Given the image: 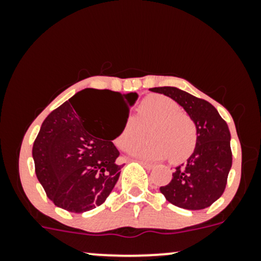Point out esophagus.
Wrapping results in <instances>:
<instances>
[{
	"label": "esophagus",
	"instance_id": "esophagus-1",
	"mask_svg": "<svg viewBox=\"0 0 261 261\" xmlns=\"http://www.w3.org/2000/svg\"><path fill=\"white\" fill-rule=\"evenodd\" d=\"M139 163L142 164V166L145 167L146 169H148V170L153 168V164H152V163H148V162H145V161H139Z\"/></svg>",
	"mask_w": 261,
	"mask_h": 261
}]
</instances>
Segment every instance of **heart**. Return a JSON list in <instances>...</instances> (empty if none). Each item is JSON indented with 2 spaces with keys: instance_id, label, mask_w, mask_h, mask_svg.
Segmentation results:
<instances>
[{
  "instance_id": "heart-1",
  "label": "heart",
  "mask_w": 261,
  "mask_h": 261,
  "mask_svg": "<svg viewBox=\"0 0 261 261\" xmlns=\"http://www.w3.org/2000/svg\"><path fill=\"white\" fill-rule=\"evenodd\" d=\"M148 128L151 141L137 145L130 154L146 161H160L169 157L173 163L187 161L197 146V126L194 119L175 100L162 94L147 95L139 107L137 119L128 116L115 143L122 151L143 139Z\"/></svg>"
}]
</instances>
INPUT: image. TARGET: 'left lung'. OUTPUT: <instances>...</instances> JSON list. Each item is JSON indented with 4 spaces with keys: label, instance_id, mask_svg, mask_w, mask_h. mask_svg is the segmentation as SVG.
Masks as SVG:
<instances>
[{
    "label": "left lung",
    "instance_id": "obj_1",
    "mask_svg": "<svg viewBox=\"0 0 261 261\" xmlns=\"http://www.w3.org/2000/svg\"><path fill=\"white\" fill-rule=\"evenodd\" d=\"M152 92L174 99L194 119L197 146L185 164L176 167L169 184L160 190L170 203L187 210H202L220 199L232 167L230 134L216 108L175 87H155Z\"/></svg>",
    "mask_w": 261,
    "mask_h": 261
}]
</instances>
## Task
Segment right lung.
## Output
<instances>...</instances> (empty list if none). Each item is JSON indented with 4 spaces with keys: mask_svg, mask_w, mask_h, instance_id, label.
I'll list each match as a JSON object with an SVG mask.
<instances>
[{
    "mask_svg": "<svg viewBox=\"0 0 261 261\" xmlns=\"http://www.w3.org/2000/svg\"><path fill=\"white\" fill-rule=\"evenodd\" d=\"M92 95L124 102L125 114L92 107ZM136 98V93L87 88L47 115L33 145V158L38 180L56 206L82 214L106 201L124 166L113 140Z\"/></svg>",
    "mask_w": 261,
    "mask_h": 261,
    "instance_id": "right-lung-1",
    "label": "right lung"
}]
</instances>
